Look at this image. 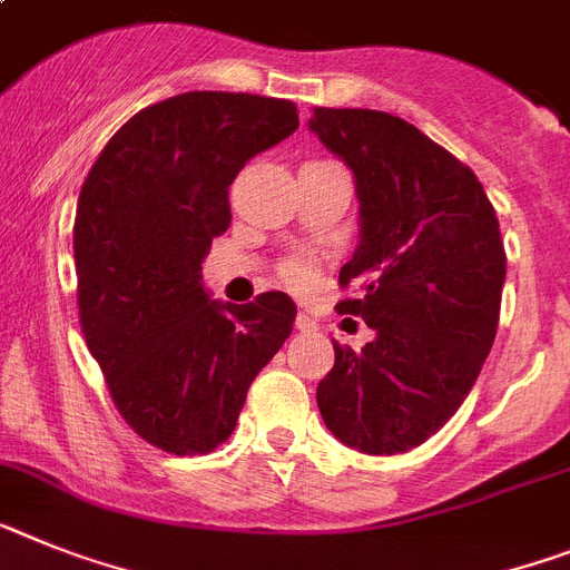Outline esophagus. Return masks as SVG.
<instances>
[{"label":"esophagus","mask_w":570,"mask_h":570,"mask_svg":"<svg viewBox=\"0 0 570 570\" xmlns=\"http://www.w3.org/2000/svg\"><path fill=\"white\" fill-rule=\"evenodd\" d=\"M294 325H296V332H305V334L317 332V328H320V323H317V320L311 317V314H305V311H299V314H296Z\"/></svg>","instance_id":"obj_1"}]
</instances>
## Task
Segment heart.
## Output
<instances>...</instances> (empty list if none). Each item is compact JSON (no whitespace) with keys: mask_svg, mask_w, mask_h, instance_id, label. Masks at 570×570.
<instances>
[{"mask_svg":"<svg viewBox=\"0 0 570 570\" xmlns=\"http://www.w3.org/2000/svg\"><path fill=\"white\" fill-rule=\"evenodd\" d=\"M285 279H288L291 288L305 291L314 282V271H311V265L305 259H291L285 265Z\"/></svg>","mask_w":570,"mask_h":570,"instance_id":"1","label":"heart"}]
</instances>
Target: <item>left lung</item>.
I'll return each mask as SVG.
<instances>
[{
    "instance_id": "1",
    "label": "left lung",
    "mask_w": 570,
    "mask_h": 570,
    "mask_svg": "<svg viewBox=\"0 0 570 570\" xmlns=\"http://www.w3.org/2000/svg\"><path fill=\"white\" fill-rule=\"evenodd\" d=\"M308 126L357 181L360 242L340 288L360 294L337 311L374 332L357 352L334 343L320 412L360 452L415 450L455 415L493 348L508 262L499 218L473 169L403 118L317 106Z\"/></svg>"
}]
</instances>
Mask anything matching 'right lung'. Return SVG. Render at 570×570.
Segmentation results:
<instances>
[{
  "mask_svg": "<svg viewBox=\"0 0 570 570\" xmlns=\"http://www.w3.org/2000/svg\"><path fill=\"white\" fill-rule=\"evenodd\" d=\"M299 126L291 100L184 91L146 106L91 164L75 218L80 328L124 421L173 455L230 438L253 377L294 328L267 291L216 303L202 259L230 227V184Z\"/></svg>",
  "mask_w": 570,
  "mask_h": 570,
  "instance_id": "right-lung-1",
  "label": "right lung"
}]
</instances>
